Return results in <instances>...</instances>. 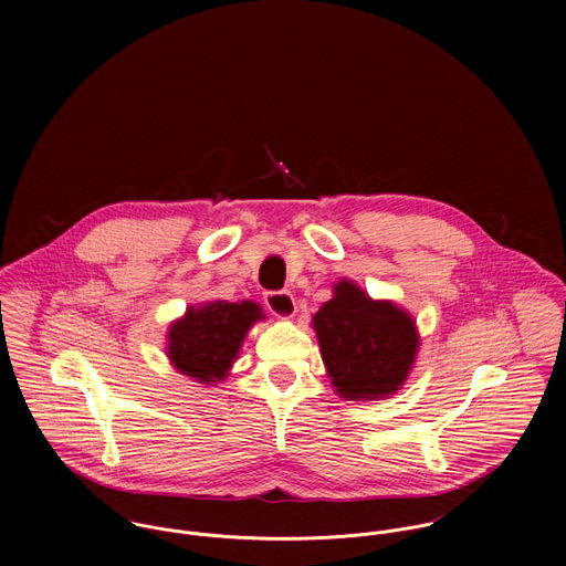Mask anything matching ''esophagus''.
Segmentation results:
<instances>
[{
	"label": "esophagus",
	"mask_w": 566,
	"mask_h": 566,
	"mask_svg": "<svg viewBox=\"0 0 566 566\" xmlns=\"http://www.w3.org/2000/svg\"><path fill=\"white\" fill-rule=\"evenodd\" d=\"M265 307L281 321H290L296 314V301L290 292H268Z\"/></svg>",
	"instance_id": "34e87169"
}]
</instances>
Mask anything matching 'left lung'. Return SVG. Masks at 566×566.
<instances>
[{
  "label": "left lung",
  "instance_id": "8db88e82",
  "mask_svg": "<svg viewBox=\"0 0 566 566\" xmlns=\"http://www.w3.org/2000/svg\"><path fill=\"white\" fill-rule=\"evenodd\" d=\"M326 377L344 401H381L403 388L420 346L416 321L392 301L339 279L314 314Z\"/></svg>",
  "mask_w": 566,
  "mask_h": 566
}]
</instances>
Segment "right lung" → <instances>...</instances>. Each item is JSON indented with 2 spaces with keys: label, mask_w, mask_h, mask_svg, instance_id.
I'll return each mask as SVG.
<instances>
[{
  "label": "right lung",
  "mask_w": 566,
  "mask_h": 566,
  "mask_svg": "<svg viewBox=\"0 0 566 566\" xmlns=\"http://www.w3.org/2000/svg\"><path fill=\"white\" fill-rule=\"evenodd\" d=\"M259 321H265V314L252 301L189 305L167 328V359L180 375L216 386L229 377L248 331Z\"/></svg>",
  "instance_id": "obj_1"
}]
</instances>
